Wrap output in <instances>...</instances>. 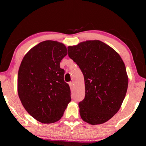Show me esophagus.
<instances>
[{
  "mask_svg": "<svg viewBox=\"0 0 146 146\" xmlns=\"http://www.w3.org/2000/svg\"><path fill=\"white\" fill-rule=\"evenodd\" d=\"M69 85H70L71 88H72L73 86V82H70V83H69Z\"/></svg>",
  "mask_w": 146,
  "mask_h": 146,
  "instance_id": "34e87169",
  "label": "esophagus"
}]
</instances>
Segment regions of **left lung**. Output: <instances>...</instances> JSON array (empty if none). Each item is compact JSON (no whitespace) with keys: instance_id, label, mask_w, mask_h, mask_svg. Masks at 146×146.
Here are the masks:
<instances>
[{"instance_id":"1","label":"left lung","mask_w":146,"mask_h":146,"mask_svg":"<svg viewBox=\"0 0 146 146\" xmlns=\"http://www.w3.org/2000/svg\"><path fill=\"white\" fill-rule=\"evenodd\" d=\"M68 51L84 77L85 98L78 104L81 118L91 125L105 123L118 111L126 95L128 76L122 58L98 40L68 46Z\"/></svg>"}]
</instances>
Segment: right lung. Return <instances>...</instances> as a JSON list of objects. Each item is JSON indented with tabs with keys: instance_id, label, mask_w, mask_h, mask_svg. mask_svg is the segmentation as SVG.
<instances>
[{
	"instance_id": "1",
	"label": "right lung",
	"mask_w": 146,
	"mask_h": 146,
	"mask_svg": "<svg viewBox=\"0 0 146 146\" xmlns=\"http://www.w3.org/2000/svg\"><path fill=\"white\" fill-rule=\"evenodd\" d=\"M67 48L57 41L46 40L24 56L19 67L17 90L20 100L32 117L44 123L57 122L71 102L60 62Z\"/></svg>"
}]
</instances>
